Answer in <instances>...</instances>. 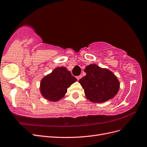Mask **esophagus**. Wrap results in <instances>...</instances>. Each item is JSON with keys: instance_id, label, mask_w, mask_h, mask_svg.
I'll return each instance as SVG.
<instances>
[{"instance_id": "34e87169", "label": "esophagus", "mask_w": 147, "mask_h": 147, "mask_svg": "<svg viewBox=\"0 0 147 147\" xmlns=\"http://www.w3.org/2000/svg\"><path fill=\"white\" fill-rule=\"evenodd\" d=\"M82 77V75H79V76H77V80H79Z\"/></svg>"}]
</instances>
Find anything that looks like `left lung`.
<instances>
[{
	"mask_svg": "<svg viewBox=\"0 0 147 147\" xmlns=\"http://www.w3.org/2000/svg\"><path fill=\"white\" fill-rule=\"evenodd\" d=\"M86 75L78 82L84 89L86 98L94 103L106 102L117 94L120 83L109 70L90 64L85 68Z\"/></svg>",
	"mask_w": 147,
	"mask_h": 147,
	"instance_id": "left-lung-1",
	"label": "left lung"
}]
</instances>
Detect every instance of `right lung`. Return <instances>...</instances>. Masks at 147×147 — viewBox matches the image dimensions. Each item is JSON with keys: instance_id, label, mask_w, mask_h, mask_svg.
Segmentation results:
<instances>
[{"instance_id": "add662e5", "label": "right lung", "mask_w": 147, "mask_h": 147, "mask_svg": "<svg viewBox=\"0 0 147 147\" xmlns=\"http://www.w3.org/2000/svg\"><path fill=\"white\" fill-rule=\"evenodd\" d=\"M76 81L77 78L66 68L58 67L42 79L40 91L45 99L57 102L64 97L67 88Z\"/></svg>"}]
</instances>
